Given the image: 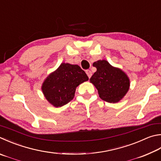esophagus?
Listing matches in <instances>:
<instances>
[{
  "label": "esophagus",
  "mask_w": 161,
  "mask_h": 161,
  "mask_svg": "<svg viewBox=\"0 0 161 161\" xmlns=\"http://www.w3.org/2000/svg\"><path fill=\"white\" fill-rule=\"evenodd\" d=\"M86 75H87V76H88L89 77V78H90L91 77H92V72H91L90 70H86Z\"/></svg>",
  "instance_id": "obj_1"
}]
</instances>
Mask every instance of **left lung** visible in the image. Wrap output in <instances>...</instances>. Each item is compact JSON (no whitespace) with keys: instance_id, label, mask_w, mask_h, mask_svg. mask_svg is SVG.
Instances as JSON below:
<instances>
[{"instance_id":"8db88e82","label":"left lung","mask_w":161,"mask_h":161,"mask_svg":"<svg viewBox=\"0 0 161 161\" xmlns=\"http://www.w3.org/2000/svg\"><path fill=\"white\" fill-rule=\"evenodd\" d=\"M97 69L90 79L97 89L99 97L108 103H117L124 97L130 88V79L122 69L114 68L106 60L93 63Z\"/></svg>"}]
</instances>
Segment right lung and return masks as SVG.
Segmentation results:
<instances>
[{
  "label": "right lung",
  "mask_w": 161,
  "mask_h": 161,
  "mask_svg": "<svg viewBox=\"0 0 161 161\" xmlns=\"http://www.w3.org/2000/svg\"><path fill=\"white\" fill-rule=\"evenodd\" d=\"M88 80L80 66L63 63L48 76L42 89L49 103L56 108L61 107L72 100L77 86Z\"/></svg>",
  "instance_id": "obj_1"
}]
</instances>
